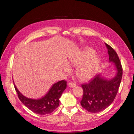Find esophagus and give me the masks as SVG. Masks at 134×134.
I'll use <instances>...</instances> for the list:
<instances>
[{
	"label": "esophagus",
	"instance_id": "34e87169",
	"mask_svg": "<svg viewBox=\"0 0 134 134\" xmlns=\"http://www.w3.org/2000/svg\"><path fill=\"white\" fill-rule=\"evenodd\" d=\"M68 85L70 87H74L75 86H76V84L75 83H73V82H69L68 83Z\"/></svg>",
	"mask_w": 134,
	"mask_h": 134
}]
</instances>
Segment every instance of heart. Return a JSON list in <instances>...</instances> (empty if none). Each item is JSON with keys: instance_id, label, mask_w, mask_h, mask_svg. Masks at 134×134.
Here are the masks:
<instances>
[{"instance_id": "obj_1", "label": "heart", "mask_w": 134, "mask_h": 134, "mask_svg": "<svg viewBox=\"0 0 134 134\" xmlns=\"http://www.w3.org/2000/svg\"><path fill=\"white\" fill-rule=\"evenodd\" d=\"M94 55L93 50L87 49L71 59V62L73 65H80L77 69L76 74L80 80L87 81L96 75L99 68V60Z\"/></svg>"}]
</instances>
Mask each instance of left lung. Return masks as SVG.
I'll list each match as a JSON object with an SVG mask.
<instances>
[{"label":"left lung","mask_w":134,"mask_h":134,"mask_svg":"<svg viewBox=\"0 0 134 134\" xmlns=\"http://www.w3.org/2000/svg\"><path fill=\"white\" fill-rule=\"evenodd\" d=\"M105 45L108 51L109 62L114 63L116 74L111 79L98 74L88 83L81 85L83 92L81 105L92 113L100 112L110 106L117 95L122 80L123 69L118 56L111 46L107 43Z\"/></svg>","instance_id":"obj_1"}]
</instances>
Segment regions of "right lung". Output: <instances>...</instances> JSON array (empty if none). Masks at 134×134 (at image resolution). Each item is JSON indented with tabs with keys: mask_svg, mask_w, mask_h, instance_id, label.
Instances as JSON below:
<instances>
[{
	"mask_svg": "<svg viewBox=\"0 0 134 134\" xmlns=\"http://www.w3.org/2000/svg\"><path fill=\"white\" fill-rule=\"evenodd\" d=\"M16 91L20 100L25 106L38 115L51 114L57 108L60 103V98L67 87V82L63 80L54 83L48 92L39 99H31L21 93L14 83Z\"/></svg>",
	"mask_w": 134,
	"mask_h": 134,
	"instance_id": "right-lung-1",
	"label": "right lung"
}]
</instances>
